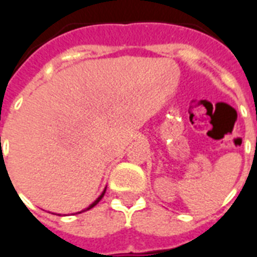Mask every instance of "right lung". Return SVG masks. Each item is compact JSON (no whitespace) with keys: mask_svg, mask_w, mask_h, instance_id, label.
Instances as JSON below:
<instances>
[{"mask_svg":"<svg viewBox=\"0 0 257 257\" xmlns=\"http://www.w3.org/2000/svg\"><path fill=\"white\" fill-rule=\"evenodd\" d=\"M105 191H106V189H104V192H102V193H101V195L98 196V199H97L96 201H93V203L90 204V205H89V207L86 208V209H84V211H88V209H90V208H93V207H94V205H96V204L98 203V201H100V200L102 199V197H104V193H105ZM84 211H81V212H84ZM81 212H78V213H81Z\"/></svg>","mask_w":257,"mask_h":257,"instance_id":"obj_1","label":"right lung"}]
</instances>
